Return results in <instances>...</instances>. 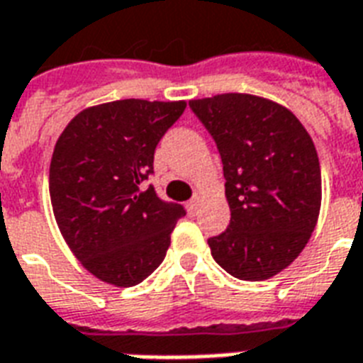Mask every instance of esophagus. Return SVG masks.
<instances>
[{
	"label": "esophagus",
	"instance_id": "obj_1",
	"mask_svg": "<svg viewBox=\"0 0 363 363\" xmlns=\"http://www.w3.org/2000/svg\"><path fill=\"white\" fill-rule=\"evenodd\" d=\"M201 201H203V198H201L199 194L198 196H194V198L188 201V211H190L192 215H196V213L199 211V205H201Z\"/></svg>",
	"mask_w": 363,
	"mask_h": 363
}]
</instances>
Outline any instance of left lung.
I'll use <instances>...</instances> for the list:
<instances>
[{
  "label": "left lung",
  "instance_id": "left-lung-1",
  "mask_svg": "<svg viewBox=\"0 0 363 363\" xmlns=\"http://www.w3.org/2000/svg\"><path fill=\"white\" fill-rule=\"evenodd\" d=\"M220 152L230 226L211 254L241 281H265L292 264L315 230L322 177L315 143L282 105L250 94L192 99Z\"/></svg>",
  "mask_w": 363,
  "mask_h": 363
}]
</instances>
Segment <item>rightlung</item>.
<instances>
[{"label":"right lung","instance_id":"obj_1","mask_svg":"<svg viewBox=\"0 0 363 363\" xmlns=\"http://www.w3.org/2000/svg\"><path fill=\"white\" fill-rule=\"evenodd\" d=\"M184 101L121 99L81 111L50 162V201L71 252L99 281L135 286L165 258L184 207L145 181L154 150Z\"/></svg>","mask_w":363,"mask_h":363}]
</instances>
